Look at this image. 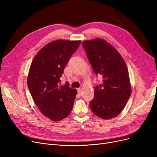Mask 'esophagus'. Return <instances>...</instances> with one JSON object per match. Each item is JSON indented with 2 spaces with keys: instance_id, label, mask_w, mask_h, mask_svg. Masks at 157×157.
I'll list each match as a JSON object with an SVG mask.
<instances>
[{
  "instance_id": "34e87169",
  "label": "esophagus",
  "mask_w": 157,
  "mask_h": 157,
  "mask_svg": "<svg viewBox=\"0 0 157 157\" xmlns=\"http://www.w3.org/2000/svg\"><path fill=\"white\" fill-rule=\"evenodd\" d=\"M82 92H83V89H82V88H78V92L79 94L81 95L82 94Z\"/></svg>"
}]
</instances>
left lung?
<instances>
[{
    "instance_id": "left-lung-1",
    "label": "left lung",
    "mask_w": 157,
    "mask_h": 157,
    "mask_svg": "<svg viewBox=\"0 0 157 157\" xmlns=\"http://www.w3.org/2000/svg\"><path fill=\"white\" fill-rule=\"evenodd\" d=\"M94 72L101 74L103 83L95 88L92 111L104 120L117 117L124 109L132 89L127 66L120 53L101 38L82 43Z\"/></svg>"
}]
</instances>
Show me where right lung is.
<instances>
[{
    "instance_id": "1",
    "label": "right lung",
    "mask_w": 157,
    "mask_h": 157,
    "mask_svg": "<svg viewBox=\"0 0 157 157\" xmlns=\"http://www.w3.org/2000/svg\"><path fill=\"white\" fill-rule=\"evenodd\" d=\"M81 40L59 39L41 48L29 69L27 85L39 111L53 121L69 116L77 94L69 83L62 85L60 78Z\"/></svg>"
}]
</instances>
